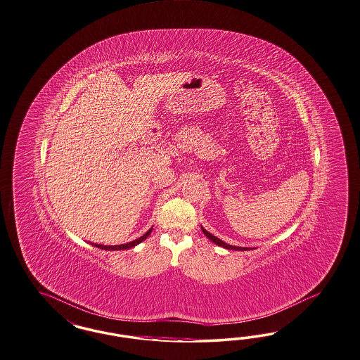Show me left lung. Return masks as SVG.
<instances>
[{
  "mask_svg": "<svg viewBox=\"0 0 360 360\" xmlns=\"http://www.w3.org/2000/svg\"><path fill=\"white\" fill-rule=\"evenodd\" d=\"M202 231H203V234L205 236H207L210 240H212L215 245H218V246H222V248H227V250H239V251H246V250H250V248H236V246H231V245H227V243H224V240H221L219 238H217V236H212V234H210L207 230H205L203 227H202Z\"/></svg>",
  "mask_w": 360,
  "mask_h": 360,
  "instance_id": "1",
  "label": "left lung"
}]
</instances>
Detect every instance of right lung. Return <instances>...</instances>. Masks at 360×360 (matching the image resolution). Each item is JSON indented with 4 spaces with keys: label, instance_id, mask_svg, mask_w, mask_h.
<instances>
[{
    "label": "right lung",
    "instance_id": "right-lung-1",
    "mask_svg": "<svg viewBox=\"0 0 360 360\" xmlns=\"http://www.w3.org/2000/svg\"><path fill=\"white\" fill-rule=\"evenodd\" d=\"M151 230H153V227L150 229L149 231H148L146 234H143L141 238H138V239L133 240V242L124 243V245H117V246H103V245H97V243H91V245H93V246H96V248H102V250H110V251H114V250H126V248H134V246H136L138 243H141L142 240H145V239L150 236Z\"/></svg>",
    "mask_w": 360,
    "mask_h": 360
}]
</instances>
